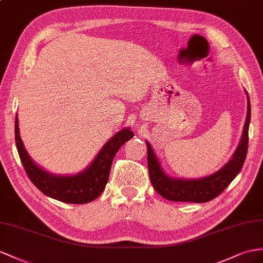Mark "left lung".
I'll return each mask as SVG.
<instances>
[{
  "mask_svg": "<svg viewBox=\"0 0 263 263\" xmlns=\"http://www.w3.org/2000/svg\"><path fill=\"white\" fill-rule=\"evenodd\" d=\"M246 94L248 100V111L239 145L237 150L234 151L232 158L220 170L210 174V176L198 179H183L169 176L163 170L150 142L145 140L147 146V167H149L150 180L153 187L161 197L176 202L204 203V202H209L215 197H218L232 182V180L238 176L245 164L247 157L249 124H250L251 118L250 99H249L247 91Z\"/></svg>",
  "mask_w": 263,
  "mask_h": 263,
  "instance_id": "8db88e82",
  "label": "left lung"
}]
</instances>
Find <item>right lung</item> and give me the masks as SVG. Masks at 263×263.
Here are the masks:
<instances>
[{
	"instance_id": "1",
	"label": "right lung",
	"mask_w": 263,
	"mask_h": 263,
	"mask_svg": "<svg viewBox=\"0 0 263 263\" xmlns=\"http://www.w3.org/2000/svg\"><path fill=\"white\" fill-rule=\"evenodd\" d=\"M130 127L120 130L107 141L90 165L76 174H54L37 165L29 156L20 137L18 119L15 117V143L20 159L28 177L37 189L52 199L65 203L83 204L96 200L105 189L112 161L126 141L133 138Z\"/></svg>"
}]
</instances>
